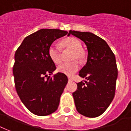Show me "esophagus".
Returning a JSON list of instances; mask_svg holds the SVG:
<instances>
[{
	"instance_id": "34e87169",
	"label": "esophagus",
	"mask_w": 131,
	"mask_h": 131,
	"mask_svg": "<svg viewBox=\"0 0 131 131\" xmlns=\"http://www.w3.org/2000/svg\"><path fill=\"white\" fill-rule=\"evenodd\" d=\"M68 80H69V82H71V81H72V79L70 78V77H68Z\"/></svg>"
}]
</instances>
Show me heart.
Listing matches in <instances>:
<instances>
[{
  "label": "heart",
  "instance_id": "b5f03b06",
  "mask_svg": "<svg viewBox=\"0 0 131 131\" xmlns=\"http://www.w3.org/2000/svg\"><path fill=\"white\" fill-rule=\"evenodd\" d=\"M60 44L62 48L69 49L73 51L71 54V60H81L83 56L81 51V41L75 38H67L61 41ZM48 55L50 58L55 64H58L61 61V52L60 48L56 45L52 44L48 49ZM79 65L76 60H73L70 62H64L57 67V71L59 73L67 75H72L78 71Z\"/></svg>",
  "mask_w": 131,
  "mask_h": 131
}]
</instances>
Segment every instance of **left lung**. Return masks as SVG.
Here are the masks:
<instances>
[{"label":"left lung","mask_w":131,"mask_h":131,"mask_svg":"<svg viewBox=\"0 0 131 131\" xmlns=\"http://www.w3.org/2000/svg\"><path fill=\"white\" fill-rule=\"evenodd\" d=\"M87 46V62L79 71L85 81L77 83L73 92L76 109L86 117L102 114L113 100L115 94L118 69L115 56L106 41L91 32L70 30Z\"/></svg>","instance_id":"8db88e82"}]
</instances>
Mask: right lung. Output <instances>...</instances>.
Returning <instances> with one entry per match:
<instances>
[{
	"label": "right lung",
	"instance_id": "add662e5",
	"mask_svg": "<svg viewBox=\"0 0 131 131\" xmlns=\"http://www.w3.org/2000/svg\"><path fill=\"white\" fill-rule=\"evenodd\" d=\"M67 34L60 29H41L26 37L16 51L13 69L16 91L22 103L36 115L54 112L67 84L64 74L48 76L56 69L48 55L49 48Z\"/></svg>",
	"mask_w": 131,
	"mask_h": 131
}]
</instances>
